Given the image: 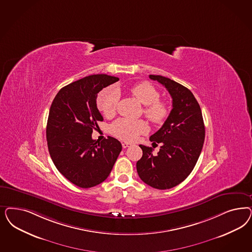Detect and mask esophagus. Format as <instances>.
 I'll list each match as a JSON object with an SVG mask.
<instances>
[{
    "label": "esophagus",
    "mask_w": 252,
    "mask_h": 252,
    "mask_svg": "<svg viewBox=\"0 0 252 252\" xmlns=\"http://www.w3.org/2000/svg\"><path fill=\"white\" fill-rule=\"evenodd\" d=\"M130 146V144H129V143H122V147L123 148H127V147H129V146Z\"/></svg>",
    "instance_id": "34e87169"
}]
</instances>
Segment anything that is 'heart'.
<instances>
[{
  "label": "heart",
  "mask_w": 252,
  "mask_h": 252,
  "mask_svg": "<svg viewBox=\"0 0 252 252\" xmlns=\"http://www.w3.org/2000/svg\"><path fill=\"white\" fill-rule=\"evenodd\" d=\"M130 94L144 105L143 112L150 122L160 124L165 122L169 116V106L167 103L159 100L160 94L158 89L149 82H140L133 85ZM120 94L115 87H108L98 94L96 104L98 109L106 117L112 116L117 109ZM111 133L124 141H133L139 134L147 131V125L143 121H131L128 119H120L110 126Z\"/></svg>",
  "instance_id": "obj_1"
}]
</instances>
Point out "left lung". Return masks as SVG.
Returning <instances> with one entry per match:
<instances>
[{
	"mask_svg": "<svg viewBox=\"0 0 252 252\" xmlns=\"http://www.w3.org/2000/svg\"><path fill=\"white\" fill-rule=\"evenodd\" d=\"M168 90L172 109L162 127L149 140L161 144L158 155L153 148L142 146L143 156L136 163L139 177L157 189L178 186L193 171L205 140V126L199 104L187 87L160 75H149Z\"/></svg>",
	"mask_w": 252,
	"mask_h": 252,
	"instance_id": "1",
	"label": "left lung"
}]
</instances>
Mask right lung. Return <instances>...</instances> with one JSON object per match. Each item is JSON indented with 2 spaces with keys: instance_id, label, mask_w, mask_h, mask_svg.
<instances>
[{
  "instance_id": "1",
  "label": "right lung",
  "mask_w": 252,
  "mask_h": 252,
  "mask_svg": "<svg viewBox=\"0 0 252 252\" xmlns=\"http://www.w3.org/2000/svg\"><path fill=\"white\" fill-rule=\"evenodd\" d=\"M119 78L96 74L82 78L57 93L49 111L46 139L58 171L75 186L95 187L111 172L122 151L111 136L98 142L93 130L103 117L96 106L97 94Z\"/></svg>"
}]
</instances>
